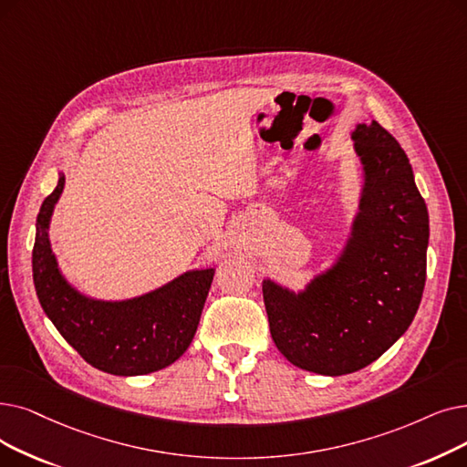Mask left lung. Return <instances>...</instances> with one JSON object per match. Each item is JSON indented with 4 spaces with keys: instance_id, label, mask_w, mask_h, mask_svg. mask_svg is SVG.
<instances>
[{
    "instance_id": "left-lung-1",
    "label": "left lung",
    "mask_w": 467,
    "mask_h": 467,
    "mask_svg": "<svg viewBox=\"0 0 467 467\" xmlns=\"http://www.w3.org/2000/svg\"><path fill=\"white\" fill-rule=\"evenodd\" d=\"M362 166L358 213L334 265L294 292L263 280L275 346L297 368L351 374L409 330L425 284L428 206L412 166L376 119L351 133Z\"/></svg>"
}]
</instances>
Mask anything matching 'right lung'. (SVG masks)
Masks as SVG:
<instances>
[{
	"label": "right lung",
	"instance_id": "obj_1",
	"mask_svg": "<svg viewBox=\"0 0 467 467\" xmlns=\"http://www.w3.org/2000/svg\"><path fill=\"white\" fill-rule=\"evenodd\" d=\"M65 189L58 173L55 191L36 221L32 252L39 303L70 346L91 367L114 376H143L170 367L196 334L215 269H192L149 294L121 301L93 299L60 273L49 242V223Z\"/></svg>",
	"mask_w": 467,
	"mask_h": 467
}]
</instances>
